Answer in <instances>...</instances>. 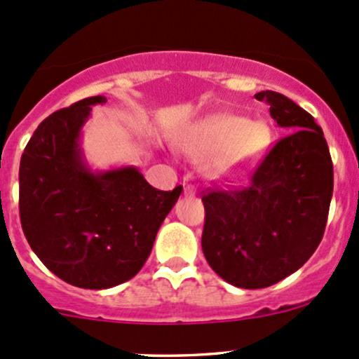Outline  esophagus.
Wrapping results in <instances>:
<instances>
[{
	"label": "esophagus",
	"instance_id": "esophagus-1",
	"mask_svg": "<svg viewBox=\"0 0 359 359\" xmlns=\"http://www.w3.org/2000/svg\"><path fill=\"white\" fill-rule=\"evenodd\" d=\"M184 193L189 194V196H194V194H196V187H194V186H186V187H184Z\"/></svg>",
	"mask_w": 359,
	"mask_h": 359
}]
</instances>
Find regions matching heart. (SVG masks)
<instances>
[{"label":"heart","instance_id":"obj_1","mask_svg":"<svg viewBox=\"0 0 359 359\" xmlns=\"http://www.w3.org/2000/svg\"><path fill=\"white\" fill-rule=\"evenodd\" d=\"M273 133L267 123L250 121L236 114H215L203 119L184 135V153L193 159L215 158L213 172L220 177L243 173L269 147Z\"/></svg>","mask_w":359,"mask_h":359}]
</instances>
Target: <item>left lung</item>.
Masks as SVG:
<instances>
[{
  "label": "left lung",
  "instance_id": "8db88e82",
  "mask_svg": "<svg viewBox=\"0 0 359 359\" xmlns=\"http://www.w3.org/2000/svg\"><path fill=\"white\" fill-rule=\"evenodd\" d=\"M287 128L243 187L203 194L206 262L227 283L266 288L290 276L323 238L334 193V165L313 116L278 92H259ZM294 132L292 133L291 130Z\"/></svg>",
  "mask_w": 359,
  "mask_h": 359
}]
</instances>
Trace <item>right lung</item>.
Returning <instances> with one entry per match:
<instances>
[{"label":"right lung","mask_w":359,"mask_h":359,"mask_svg":"<svg viewBox=\"0 0 359 359\" xmlns=\"http://www.w3.org/2000/svg\"><path fill=\"white\" fill-rule=\"evenodd\" d=\"M97 95L43 119L20 158L22 231L38 259L72 287L102 290L135 276L182 186L154 189L135 166L92 172L79 147Z\"/></svg>","instance_id":"obj_1"}]
</instances>
